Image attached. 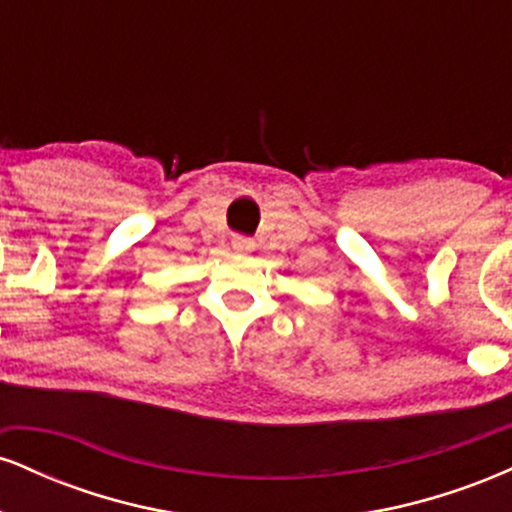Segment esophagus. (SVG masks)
Segmentation results:
<instances>
[{"label": "esophagus", "instance_id": "obj_1", "mask_svg": "<svg viewBox=\"0 0 512 512\" xmlns=\"http://www.w3.org/2000/svg\"><path fill=\"white\" fill-rule=\"evenodd\" d=\"M231 248L236 252H250L252 248H255V243H252L250 238H243V236H236L231 240Z\"/></svg>", "mask_w": 512, "mask_h": 512}]
</instances>
